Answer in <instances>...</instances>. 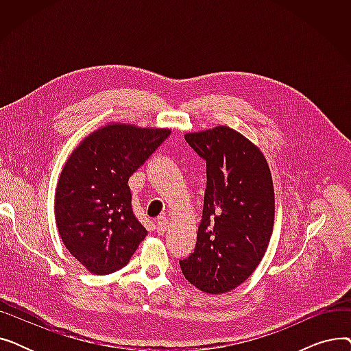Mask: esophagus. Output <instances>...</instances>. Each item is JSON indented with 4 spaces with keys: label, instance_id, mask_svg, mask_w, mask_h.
I'll return each mask as SVG.
<instances>
[{
    "label": "esophagus",
    "instance_id": "1",
    "mask_svg": "<svg viewBox=\"0 0 351 351\" xmlns=\"http://www.w3.org/2000/svg\"><path fill=\"white\" fill-rule=\"evenodd\" d=\"M166 229H168V219H166L165 215H162L156 219V233L163 234Z\"/></svg>",
    "mask_w": 351,
    "mask_h": 351
}]
</instances>
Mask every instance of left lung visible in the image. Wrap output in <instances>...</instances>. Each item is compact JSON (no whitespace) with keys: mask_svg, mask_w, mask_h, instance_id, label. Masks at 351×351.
I'll return each instance as SVG.
<instances>
[{"mask_svg":"<svg viewBox=\"0 0 351 351\" xmlns=\"http://www.w3.org/2000/svg\"><path fill=\"white\" fill-rule=\"evenodd\" d=\"M185 139L206 162L208 182L195 250L179 265L199 290L225 293L249 278L270 242V169L262 152L229 126L186 134Z\"/></svg>","mask_w":351,"mask_h":351,"instance_id":"8db88e82","label":"left lung"}]
</instances>
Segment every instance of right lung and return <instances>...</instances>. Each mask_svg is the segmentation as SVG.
<instances>
[{
    "mask_svg": "<svg viewBox=\"0 0 351 351\" xmlns=\"http://www.w3.org/2000/svg\"><path fill=\"white\" fill-rule=\"evenodd\" d=\"M169 135V129L109 125L68 158L55 220L65 247L90 273L125 267L147 234L134 213L128 180Z\"/></svg>",
    "mask_w": 351,
    "mask_h": 351,
    "instance_id": "add662e5",
    "label": "right lung"
}]
</instances>
